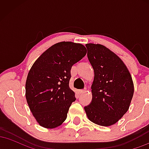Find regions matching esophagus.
<instances>
[{"instance_id": "1", "label": "esophagus", "mask_w": 149, "mask_h": 149, "mask_svg": "<svg viewBox=\"0 0 149 149\" xmlns=\"http://www.w3.org/2000/svg\"><path fill=\"white\" fill-rule=\"evenodd\" d=\"M85 91H86V88H85V89H81V90H78V92H79L80 94L84 93V92H85Z\"/></svg>"}]
</instances>
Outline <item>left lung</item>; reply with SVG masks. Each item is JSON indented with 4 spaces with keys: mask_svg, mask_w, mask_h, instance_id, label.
Segmentation results:
<instances>
[{
    "mask_svg": "<svg viewBox=\"0 0 149 149\" xmlns=\"http://www.w3.org/2000/svg\"><path fill=\"white\" fill-rule=\"evenodd\" d=\"M85 46L95 78L92 102L84 107L85 111L94 123L112 125L129 109L134 94L132 78L123 61L105 46L93 43Z\"/></svg>",
    "mask_w": 149,
    "mask_h": 149,
    "instance_id": "1",
    "label": "left lung"
}]
</instances>
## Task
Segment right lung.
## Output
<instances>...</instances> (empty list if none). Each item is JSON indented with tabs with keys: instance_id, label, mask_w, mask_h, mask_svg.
I'll return each instance as SVG.
<instances>
[{
	"instance_id": "right-lung-1",
	"label": "right lung",
	"mask_w": 149,
	"mask_h": 149,
	"mask_svg": "<svg viewBox=\"0 0 149 149\" xmlns=\"http://www.w3.org/2000/svg\"><path fill=\"white\" fill-rule=\"evenodd\" d=\"M86 53L82 44L60 42L45 51L31 66L26 82V98L40 126L57 127L66 120L76 100L69 88L71 67Z\"/></svg>"
}]
</instances>
